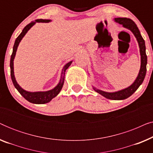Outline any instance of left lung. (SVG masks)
<instances>
[{
    "mask_svg": "<svg viewBox=\"0 0 153 153\" xmlns=\"http://www.w3.org/2000/svg\"><path fill=\"white\" fill-rule=\"evenodd\" d=\"M115 22L123 25V27L130 30L133 34L134 35L136 38L137 39L138 43L140 48V54H141V68H140L139 73L138 76L136 79L132 84L127 88H125L121 91L114 92V93H108V92L102 91L101 90H98L96 88L93 87V89L100 95L104 96V97L109 100H122L127 99V97H130L139 87L143 83L144 78L146 74V65H147V56L146 53V45L145 41L142 37L140 31L134 22L130 19L128 18H115Z\"/></svg>",
    "mask_w": 153,
    "mask_h": 153,
    "instance_id": "obj_1",
    "label": "left lung"
}]
</instances>
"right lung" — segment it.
Here are the masks:
<instances>
[{"mask_svg":"<svg viewBox=\"0 0 153 153\" xmlns=\"http://www.w3.org/2000/svg\"><path fill=\"white\" fill-rule=\"evenodd\" d=\"M49 22H51V20L37 19L35 20V22H30V24L27 25L26 26H25V28L23 29L22 32L21 33V34L19 35L17 38L16 39L15 42H14V45L13 47V51H12L11 58H10V74H11V79L14 87L16 88V90L19 91V93L21 95L25 98V99L33 104H40L48 103V102H49L53 97H55L56 96L60 93V91H61L62 85H63V83H64V79H65V71L67 69L70 67L71 63L72 62V61L69 62L68 63H67L64 66V68L62 69V71L60 82L58 83V84L56 85L53 89L50 90V91H45V92H28L23 89L18 84L17 82H16L15 77H14V57H15L16 52V50H17L18 46L19 45V42L22 39L23 37H24V35L26 34V33L28 32L29 29H30L33 25L35 24V23L36 22L48 23Z\"/></svg>","mask_w":153,"mask_h":153,"instance_id":"1","label":"right lung"}]
</instances>
